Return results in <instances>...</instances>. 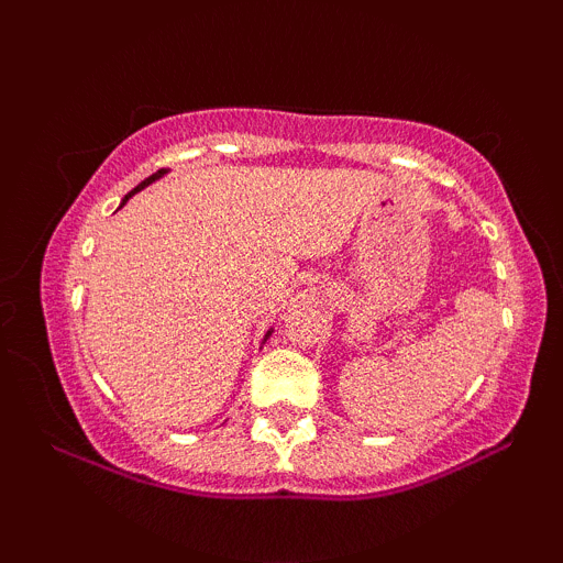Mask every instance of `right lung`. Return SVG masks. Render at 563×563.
<instances>
[{"label":"right lung","mask_w":563,"mask_h":563,"mask_svg":"<svg viewBox=\"0 0 563 563\" xmlns=\"http://www.w3.org/2000/svg\"><path fill=\"white\" fill-rule=\"evenodd\" d=\"M161 174H166V169H161L158 174H153V177H147V179H145V183H140L137 187H134V190H132V192H129V196L124 198V203H126V200H129V198H132V196H134V192H137V190H142V187H147V185H151V183H156V179L161 177ZM269 333H273V331H267V335H269Z\"/></svg>","instance_id":"obj_1"}]
</instances>
